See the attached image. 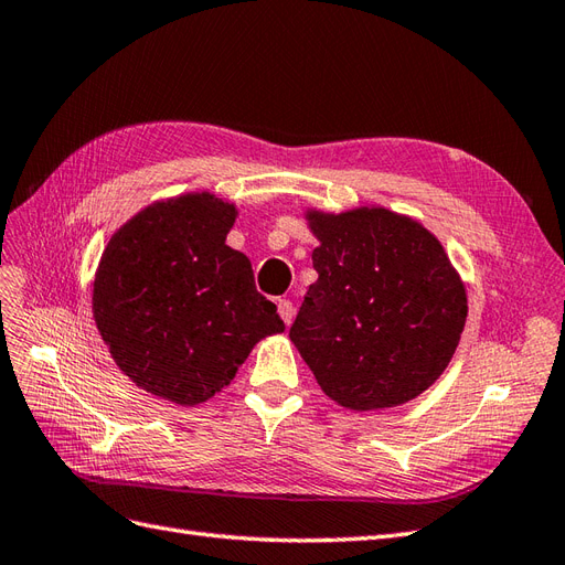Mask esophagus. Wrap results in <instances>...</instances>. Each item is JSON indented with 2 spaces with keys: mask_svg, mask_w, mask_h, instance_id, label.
<instances>
[{
  "mask_svg": "<svg viewBox=\"0 0 565 565\" xmlns=\"http://www.w3.org/2000/svg\"><path fill=\"white\" fill-rule=\"evenodd\" d=\"M277 308H279V315H281V319H284V324L291 327V321H294V317H296L294 302H291V300H279Z\"/></svg>",
  "mask_w": 565,
  "mask_h": 565,
  "instance_id": "1",
  "label": "esophagus"
}]
</instances>
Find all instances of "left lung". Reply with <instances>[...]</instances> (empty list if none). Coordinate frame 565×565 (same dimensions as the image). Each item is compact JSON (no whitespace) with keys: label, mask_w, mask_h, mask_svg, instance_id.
<instances>
[{"label":"left lung","mask_w":565,"mask_h":565,"mask_svg":"<svg viewBox=\"0 0 565 565\" xmlns=\"http://www.w3.org/2000/svg\"><path fill=\"white\" fill-rule=\"evenodd\" d=\"M302 217L319 241V277L288 335L319 388L352 412L399 407L428 391L469 317L463 279L438 236L383 205L305 207Z\"/></svg>","instance_id":"obj_1"}]
</instances>
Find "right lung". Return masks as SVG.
I'll use <instances>...</instances> for the list:
<instances>
[{
  "mask_svg": "<svg viewBox=\"0 0 565 565\" xmlns=\"http://www.w3.org/2000/svg\"><path fill=\"white\" fill-rule=\"evenodd\" d=\"M234 201L191 191L141 207L110 236L92 315L113 362L137 388L193 407L227 388L250 350L284 333L255 291L250 260L227 246Z\"/></svg>",
  "mask_w": 565,
  "mask_h": 565,
  "instance_id": "add662e5",
  "label": "right lung"
}]
</instances>
